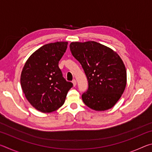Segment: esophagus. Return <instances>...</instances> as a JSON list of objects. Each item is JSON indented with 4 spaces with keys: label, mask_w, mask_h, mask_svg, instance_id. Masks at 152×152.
<instances>
[{
    "label": "esophagus",
    "mask_w": 152,
    "mask_h": 152,
    "mask_svg": "<svg viewBox=\"0 0 152 152\" xmlns=\"http://www.w3.org/2000/svg\"><path fill=\"white\" fill-rule=\"evenodd\" d=\"M72 83H73V85H74V86H76V80H73L72 81Z\"/></svg>",
    "instance_id": "esophagus-1"
}]
</instances>
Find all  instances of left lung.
Masks as SVG:
<instances>
[{"mask_svg":"<svg viewBox=\"0 0 152 152\" xmlns=\"http://www.w3.org/2000/svg\"><path fill=\"white\" fill-rule=\"evenodd\" d=\"M70 48L88 80V90L82 95L84 104L101 111L112 108L127 83V72L121 58L110 48L93 41L72 42Z\"/></svg>","mask_w":152,"mask_h":152,"instance_id":"1","label":"left lung"}]
</instances>
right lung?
I'll return each mask as SVG.
<instances>
[{"label":"right lung","mask_w":152,"mask_h":152,"mask_svg":"<svg viewBox=\"0 0 152 152\" xmlns=\"http://www.w3.org/2000/svg\"><path fill=\"white\" fill-rule=\"evenodd\" d=\"M68 46L60 42L43 45L28 58L20 75V85L32 106L42 113H51L64 104L73 84L64 78L59 61Z\"/></svg>","instance_id":"obj_1"}]
</instances>
